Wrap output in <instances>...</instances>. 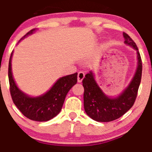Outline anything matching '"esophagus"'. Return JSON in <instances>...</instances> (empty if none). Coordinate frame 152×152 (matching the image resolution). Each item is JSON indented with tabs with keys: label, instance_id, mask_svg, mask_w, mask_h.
I'll use <instances>...</instances> for the list:
<instances>
[{
	"label": "esophagus",
	"instance_id": "1",
	"mask_svg": "<svg viewBox=\"0 0 152 152\" xmlns=\"http://www.w3.org/2000/svg\"><path fill=\"white\" fill-rule=\"evenodd\" d=\"M85 77V74L83 72H79L78 74V82L80 83Z\"/></svg>",
	"mask_w": 152,
	"mask_h": 152
}]
</instances>
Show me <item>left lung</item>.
Returning a JSON list of instances; mask_svg holds the SVG:
<instances>
[{
  "instance_id": "8db88e82",
  "label": "left lung",
  "mask_w": 152,
  "mask_h": 152,
  "mask_svg": "<svg viewBox=\"0 0 152 152\" xmlns=\"http://www.w3.org/2000/svg\"><path fill=\"white\" fill-rule=\"evenodd\" d=\"M126 45H129L137 53V68L129 85L116 97L107 95L95 80L93 71L86 75L83 80L84 88V109L88 116L98 122H109L120 118L131 108L137 95L142 78L141 57L135 42L128 35L123 33Z\"/></svg>"
}]
</instances>
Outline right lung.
Segmentation results:
<instances>
[{"mask_svg": "<svg viewBox=\"0 0 152 152\" xmlns=\"http://www.w3.org/2000/svg\"><path fill=\"white\" fill-rule=\"evenodd\" d=\"M36 30H31L20 41L33 34ZM12 55L13 51L9 61L8 78L13 102L22 114L31 120L42 122L53 118L60 112L68 92L77 83L78 74L75 73L59 78L46 93L32 97L21 90L15 81L12 72Z\"/></svg>", "mask_w": 152, "mask_h": 152, "instance_id": "obj_1", "label": "right lung"}]
</instances>
